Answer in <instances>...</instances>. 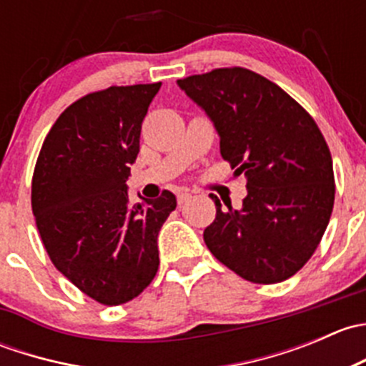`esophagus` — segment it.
<instances>
[{
  "mask_svg": "<svg viewBox=\"0 0 366 366\" xmlns=\"http://www.w3.org/2000/svg\"><path fill=\"white\" fill-rule=\"evenodd\" d=\"M189 198H191V193L187 189H180L179 193H177V202H179V205L186 204V202L189 200Z\"/></svg>",
  "mask_w": 366,
  "mask_h": 366,
  "instance_id": "esophagus-1",
  "label": "esophagus"
}]
</instances>
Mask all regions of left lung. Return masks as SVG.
Wrapping results in <instances>:
<instances>
[{
	"instance_id": "left-lung-1",
	"label": "left lung",
	"mask_w": 366,
	"mask_h": 366,
	"mask_svg": "<svg viewBox=\"0 0 366 366\" xmlns=\"http://www.w3.org/2000/svg\"><path fill=\"white\" fill-rule=\"evenodd\" d=\"M177 83L214 122L221 156L248 187L239 210L210 194L216 219L204 232L207 248L252 283L290 278L315 253L333 212V159L319 125L249 69H214Z\"/></svg>"
}]
</instances>
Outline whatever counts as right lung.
Returning a JSON list of instances; mask_svg holds the SVG:
<instances>
[{
    "mask_svg": "<svg viewBox=\"0 0 366 366\" xmlns=\"http://www.w3.org/2000/svg\"><path fill=\"white\" fill-rule=\"evenodd\" d=\"M159 88L109 86L77 99L47 132L33 172L31 209L51 262L106 306L150 285L159 269L157 235L177 207L169 191L132 205L125 186Z\"/></svg>",
    "mask_w": 366,
    "mask_h": 366,
    "instance_id": "add662e5",
    "label": "right lung"
}]
</instances>
